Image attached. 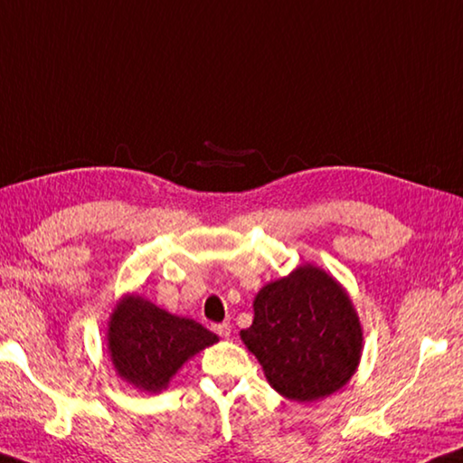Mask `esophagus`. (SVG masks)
Returning <instances> with one entry per match:
<instances>
[{"label":"esophagus","mask_w":463,"mask_h":463,"mask_svg":"<svg viewBox=\"0 0 463 463\" xmlns=\"http://www.w3.org/2000/svg\"><path fill=\"white\" fill-rule=\"evenodd\" d=\"M214 327V332L221 335V338H229L231 335V324L229 322H224V324H216V326H213Z\"/></svg>","instance_id":"esophagus-1"}]
</instances>
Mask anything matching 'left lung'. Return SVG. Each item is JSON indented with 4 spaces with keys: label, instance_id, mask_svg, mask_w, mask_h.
<instances>
[{
    "label": "left lung",
    "instance_id": "1",
    "mask_svg": "<svg viewBox=\"0 0 463 463\" xmlns=\"http://www.w3.org/2000/svg\"><path fill=\"white\" fill-rule=\"evenodd\" d=\"M241 340L285 399L309 402L342 389L363 354V327L346 289L316 265L267 283Z\"/></svg>",
    "mask_w": 463,
    "mask_h": 463
}]
</instances>
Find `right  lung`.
Instances as JSON below:
<instances>
[{"label": "right lung", "instance_id": "1", "mask_svg": "<svg viewBox=\"0 0 463 463\" xmlns=\"http://www.w3.org/2000/svg\"><path fill=\"white\" fill-rule=\"evenodd\" d=\"M107 340L117 374L139 391L159 392L188 358L218 342V335L131 293L109 317Z\"/></svg>", "mask_w": 463, "mask_h": 463}]
</instances>
